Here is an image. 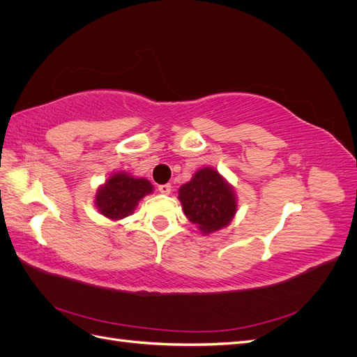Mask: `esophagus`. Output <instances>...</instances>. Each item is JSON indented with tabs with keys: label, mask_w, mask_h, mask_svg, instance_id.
<instances>
[{
	"label": "esophagus",
	"mask_w": 357,
	"mask_h": 357,
	"mask_svg": "<svg viewBox=\"0 0 357 357\" xmlns=\"http://www.w3.org/2000/svg\"><path fill=\"white\" fill-rule=\"evenodd\" d=\"M158 190L160 193H164V195H168V193H171V185H169V183H167V185H160L158 188Z\"/></svg>",
	"instance_id": "obj_1"
}]
</instances>
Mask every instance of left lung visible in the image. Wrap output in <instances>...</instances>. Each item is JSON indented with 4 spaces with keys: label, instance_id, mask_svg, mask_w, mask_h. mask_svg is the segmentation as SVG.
<instances>
[{
    "label": "left lung",
    "instance_id": "8db88e82",
    "mask_svg": "<svg viewBox=\"0 0 357 357\" xmlns=\"http://www.w3.org/2000/svg\"><path fill=\"white\" fill-rule=\"evenodd\" d=\"M178 199L189 222L204 235L226 228L238 207L232 185L211 167L198 169L178 189Z\"/></svg>",
    "mask_w": 357,
    "mask_h": 357
}]
</instances>
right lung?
Wrapping results in <instances>:
<instances>
[{"label": "right lung", "instance_id": "1", "mask_svg": "<svg viewBox=\"0 0 357 357\" xmlns=\"http://www.w3.org/2000/svg\"><path fill=\"white\" fill-rule=\"evenodd\" d=\"M153 192L152 183L117 171L96 190L95 205L110 220H121L134 213L138 202Z\"/></svg>", "mask_w": 357, "mask_h": 357}]
</instances>
